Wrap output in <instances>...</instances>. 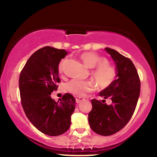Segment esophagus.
Listing matches in <instances>:
<instances>
[{
  "mask_svg": "<svg viewBox=\"0 0 157 157\" xmlns=\"http://www.w3.org/2000/svg\"><path fill=\"white\" fill-rule=\"evenodd\" d=\"M76 103L78 104H80L81 101H83L84 100V98H83V97H81V96H76Z\"/></svg>",
  "mask_w": 157,
  "mask_h": 157,
  "instance_id": "esophagus-1",
  "label": "esophagus"
}]
</instances>
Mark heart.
Masks as SVG:
<instances>
[{
	"label": "heart",
	"instance_id": "1",
	"mask_svg": "<svg viewBox=\"0 0 157 157\" xmlns=\"http://www.w3.org/2000/svg\"><path fill=\"white\" fill-rule=\"evenodd\" d=\"M81 59L83 63L88 68H94L91 75L94 81L100 89H104L109 87L115 80L117 77V71L115 68L107 63L103 59L93 52L83 53L81 56ZM65 60H62L59 65V71H63ZM66 89L71 94L76 96H84L86 92H89L94 89V86L91 81H83L74 78L68 81L66 86Z\"/></svg>",
	"mask_w": 157,
	"mask_h": 157
}]
</instances>
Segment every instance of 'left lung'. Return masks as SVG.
I'll use <instances>...</instances> for the list:
<instances>
[{
    "instance_id": "obj_1",
    "label": "left lung",
    "mask_w": 157,
    "mask_h": 157,
    "mask_svg": "<svg viewBox=\"0 0 157 157\" xmlns=\"http://www.w3.org/2000/svg\"><path fill=\"white\" fill-rule=\"evenodd\" d=\"M105 51L114 61L117 77L113 82L101 91L104 99L110 98L112 104L105 100H91L89 113L90 127L96 134L110 136L123 128L129 121L136 109L140 94V80L134 63L129 59L110 48Z\"/></svg>"
}]
</instances>
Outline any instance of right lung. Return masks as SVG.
<instances>
[{"label":"right lung","instance_id":"right-lung-1","mask_svg":"<svg viewBox=\"0 0 157 157\" xmlns=\"http://www.w3.org/2000/svg\"><path fill=\"white\" fill-rule=\"evenodd\" d=\"M68 51L46 46L31 56L19 77L21 104L25 115L40 132L59 136L69 128L76 99L66 93L55 101L51 94L60 82L59 65Z\"/></svg>","mask_w":157,"mask_h":157}]
</instances>
